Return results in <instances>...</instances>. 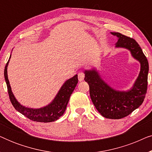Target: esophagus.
Returning <instances> with one entry per match:
<instances>
[{
	"mask_svg": "<svg viewBox=\"0 0 152 152\" xmlns=\"http://www.w3.org/2000/svg\"><path fill=\"white\" fill-rule=\"evenodd\" d=\"M84 77H85V75L84 72H79L78 74V80L80 82H82V81H83L84 80Z\"/></svg>",
	"mask_w": 152,
	"mask_h": 152,
	"instance_id": "34e87169",
	"label": "esophagus"
}]
</instances>
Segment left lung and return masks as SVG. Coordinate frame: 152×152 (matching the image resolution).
I'll list each match as a JSON object with an SVG mask.
<instances>
[{
    "mask_svg": "<svg viewBox=\"0 0 152 152\" xmlns=\"http://www.w3.org/2000/svg\"><path fill=\"white\" fill-rule=\"evenodd\" d=\"M111 33L118 39L115 48L129 50L132 57L140 62V73L134 86L126 91L115 90L101 78L95 68L84 70V80L89 85L91 100L99 113L109 119H121L138 109L144 101L149 64L140 45L134 39L119 32Z\"/></svg>",
    "mask_w": 152,
    "mask_h": 152,
    "instance_id": "8db88e82",
    "label": "left lung"
}]
</instances>
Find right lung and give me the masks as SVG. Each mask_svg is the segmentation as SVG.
<instances>
[{"label":"right lung","instance_id":"add662e5","mask_svg":"<svg viewBox=\"0 0 152 152\" xmlns=\"http://www.w3.org/2000/svg\"><path fill=\"white\" fill-rule=\"evenodd\" d=\"M10 58H11V55H10L7 63L6 64L5 70H4V76H5V80L6 84H7L10 101L15 109L33 121L50 122L59 119L65 112L70 95L77 84V75H75L72 78L66 81L65 83L62 85L59 92L56 95L55 98L49 104L45 107L39 108V109H32V108L26 107L18 102L12 91L7 77V66Z\"/></svg>","mask_w":152,"mask_h":152}]
</instances>
